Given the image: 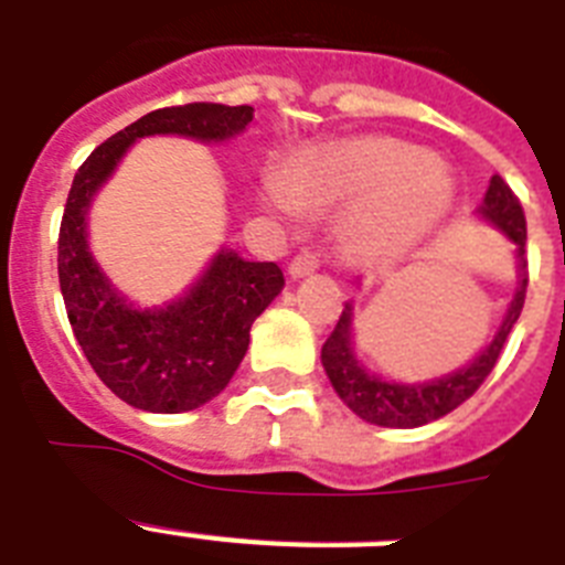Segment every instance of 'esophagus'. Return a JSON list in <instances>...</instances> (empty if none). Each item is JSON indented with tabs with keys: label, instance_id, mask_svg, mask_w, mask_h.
I'll return each instance as SVG.
<instances>
[{
	"label": "esophagus",
	"instance_id": "1",
	"mask_svg": "<svg viewBox=\"0 0 565 565\" xmlns=\"http://www.w3.org/2000/svg\"><path fill=\"white\" fill-rule=\"evenodd\" d=\"M316 269H318L316 255H310V253H301V255H296V258H292V262H289L287 273H289V278H292V281H298V278H307V276H312V273H316Z\"/></svg>",
	"mask_w": 565,
	"mask_h": 565
}]
</instances>
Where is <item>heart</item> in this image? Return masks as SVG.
I'll return each instance as SVG.
<instances>
[{"mask_svg": "<svg viewBox=\"0 0 565 565\" xmlns=\"http://www.w3.org/2000/svg\"><path fill=\"white\" fill-rule=\"evenodd\" d=\"M276 213L350 207L343 235L361 255H398L446 218L455 175L429 150L395 136H355L312 147L267 188Z\"/></svg>", "mask_w": 565, "mask_h": 565, "instance_id": "b5f03b06", "label": "heart"}]
</instances>
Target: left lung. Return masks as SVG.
<instances>
[{
    "mask_svg": "<svg viewBox=\"0 0 565 565\" xmlns=\"http://www.w3.org/2000/svg\"><path fill=\"white\" fill-rule=\"evenodd\" d=\"M475 218L500 230L503 238L514 247L518 287L509 298L507 312L500 318L494 335L469 364L455 372H446V375L426 377V381H392V377L377 375L355 352V341H352V321H355L352 310L355 307H352V301L343 303L335 330L323 341L321 364L330 377L332 390L366 424L390 426V429H415V426L431 424V420L458 409L466 398H472L475 390L487 381V375L498 364L500 350L518 323L523 298H526V218H523L520 201L514 199V193L500 175H492V181H489V190L480 201V207L475 210ZM355 284H361V278Z\"/></svg>",
    "mask_w": 565,
    "mask_h": 565,
    "instance_id": "8db88e82",
    "label": "left lung"
}]
</instances>
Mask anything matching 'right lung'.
<instances>
[{
  "mask_svg": "<svg viewBox=\"0 0 565 565\" xmlns=\"http://www.w3.org/2000/svg\"><path fill=\"white\" fill-rule=\"evenodd\" d=\"M249 121V105L161 107L96 147L71 184L58 227V287L67 318L96 375L136 409L175 415L213 401L247 355L249 327L284 289V273L278 264L247 262L222 247L179 298L139 307L93 255V199L139 139L181 136L224 145Z\"/></svg>",
  "mask_w": 565,
  "mask_h": 565,
  "instance_id": "1",
  "label": "right lung"
}]
</instances>
